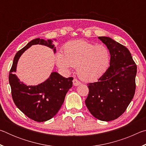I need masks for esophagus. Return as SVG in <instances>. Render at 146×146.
<instances>
[{
  "mask_svg": "<svg viewBox=\"0 0 146 146\" xmlns=\"http://www.w3.org/2000/svg\"><path fill=\"white\" fill-rule=\"evenodd\" d=\"M73 84L74 86H78V85H80L81 82L79 80H78L77 79L75 78V79H73Z\"/></svg>",
  "mask_w": 146,
  "mask_h": 146,
  "instance_id": "esophagus-1",
  "label": "esophagus"
}]
</instances>
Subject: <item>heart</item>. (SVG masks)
<instances>
[{"mask_svg": "<svg viewBox=\"0 0 146 146\" xmlns=\"http://www.w3.org/2000/svg\"><path fill=\"white\" fill-rule=\"evenodd\" d=\"M110 57V50L106 46L76 40L65 44L64 53H56V61L63 70L77 67V73L82 80L92 81L99 78L108 70Z\"/></svg>", "mask_w": 146, "mask_h": 146, "instance_id": "1", "label": "heart"}]
</instances>
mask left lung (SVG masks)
<instances>
[{
    "mask_svg": "<svg viewBox=\"0 0 146 146\" xmlns=\"http://www.w3.org/2000/svg\"><path fill=\"white\" fill-rule=\"evenodd\" d=\"M98 38L110 50V66L97 82L88 84L85 103L96 118L111 121L125 112L134 97L137 68L125 46L110 37Z\"/></svg>",
    "mask_w": 146,
    "mask_h": 146,
    "instance_id": "obj_1",
    "label": "left lung"
}]
</instances>
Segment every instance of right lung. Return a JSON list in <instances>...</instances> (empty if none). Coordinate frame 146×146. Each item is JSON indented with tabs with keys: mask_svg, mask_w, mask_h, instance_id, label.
I'll return each mask as SVG.
<instances>
[{
	"mask_svg": "<svg viewBox=\"0 0 146 146\" xmlns=\"http://www.w3.org/2000/svg\"><path fill=\"white\" fill-rule=\"evenodd\" d=\"M41 44L55 48L51 40L36 38L16 53L9 73V82L15 104L24 115L36 122H44L53 118L64 103L66 95L72 87L73 77L65 78L53 72L45 82L36 86H26L15 75L17 62L21 55L29 47Z\"/></svg>",
	"mask_w": 146,
	"mask_h": 146,
	"instance_id": "1",
	"label": "right lung"
}]
</instances>
